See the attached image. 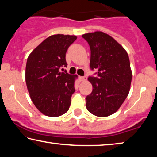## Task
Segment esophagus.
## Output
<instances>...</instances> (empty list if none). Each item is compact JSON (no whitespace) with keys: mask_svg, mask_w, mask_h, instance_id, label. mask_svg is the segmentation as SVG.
Segmentation results:
<instances>
[{"mask_svg":"<svg viewBox=\"0 0 157 157\" xmlns=\"http://www.w3.org/2000/svg\"><path fill=\"white\" fill-rule=\"evenodd\" d=\"M87 79V78L86 76H84V77H79V80L81 82H84V81H86Z\"/></svg>","mask_w":157,"mask_h":157,"instance_id":"34e87169","label":"esophagus"}]
</instances>
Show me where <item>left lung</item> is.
<instances>
[{
  "mask_svg": "<svg viewBox=\"0 0 157 157\" xmlns=\"http://www.w3.org/2000/svg\"><path fill=\"white\" fill-rule=\"evenodd\" d=\"M91 49L90 67L98 70V78L89 77L91 94L86 98L90 113L107 117L116 112L129 94L132 73L128 54L113 37L96 31L82 36Z\"/></svg>",
  "mask_w": 157,
  "mask_h": 157,
  "instance_id": "left-lung-1",
  "label": "left lung"
}]
</instances>
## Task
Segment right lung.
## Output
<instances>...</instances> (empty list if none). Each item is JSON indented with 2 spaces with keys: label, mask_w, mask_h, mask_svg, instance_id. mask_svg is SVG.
<instances>
[{
  "label": "right lung",
  "mask_w": 157,
  "mask_h": 157,
  "mask_svg": "<svg viewBox=\"0 0 157 157\" xmlns=\"http://www.w3.org/2000/svg\"><path fill=\"white\" fill-rule=\"evenodd\" d=\"M76 39L75 35L53 34L36 46L28 57V91L37 109L47 116H62L70 107L78 75L59 72V68L67 66L66 52Z\"/></svg>",
  "instance_id": "right-lung-1"
}]
</instances>
